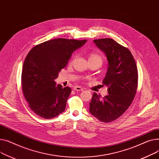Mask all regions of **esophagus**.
<instances>
[{
    "label": "esophagus",
    "mask_w": 159,
    "mask_h": 159,
    "mask_svg": "<svg viewBox=\"0 0 159 159\" xmlns=\"http://www.w3.org/2000/svg\"><path fill=\"white\" fill-rule=\"evenodd\" d=\"M74 90H76V91H82L83 89L79 86H76L75 87H74Z\"/></svg>",
    "instance_id": "34e87169"
}]
</instances>
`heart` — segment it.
<instances>
[{
    "label": "heart",
    "instance_id": "b5f03b06",
    "mask_svg": "<svg viewBox=\"0 0 159 159\" xmlns=\"http://www.w3.org/2000/svg\"><path fill=\"white\" fill-rule=\"evenodd\" d=\"M89 60H94V61H97L99 62L101 64L102 63V57L98 53L96 52H92L91 53L89 57Z\"/></svg>",
    "mask_w": 159,
    "mask_h": 159
}]
</instances>
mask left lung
I'll return each instance as SVG.
<instances>
[{"label":"left lung","instance_id":"left-lung-1","mask_svg":"<svg viewBox=\"0 0 159 159\" xmlns=\"http://www.w3.org/2000/svg\"><path fill=\"white\" fill-rule=\"evenodd\" d=\"M108 61L106 76L102 81L108 95L101 98L96 92L89 103L90 114L103 123H110L122 116L135 96L138 72L128 49L111 39L94 40Z\"/></svg>","mask_w":159,"mask_h":159}]
</instances>
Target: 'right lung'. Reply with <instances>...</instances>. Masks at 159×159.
Masks as SVG:
<instances>
[{
	"label": "right lung",
	"instance_id": "add662e5",
	"mask_svg": "<svg viewBox=\"0 0 159 159\" xmlns=\"http://www.w3.org/2000/svg\"><path fill=\"white\" fill-rule=\"evenodd\" d=\"M87 40L57 39L34 46L23 64V94L34 112L44 119L62 113L71 92L69 87L57 85L55 80L67 65L72 53Z\"/></svg>",
	"mask_w": 159,
	"mask_h": 159
}]
</instances>
